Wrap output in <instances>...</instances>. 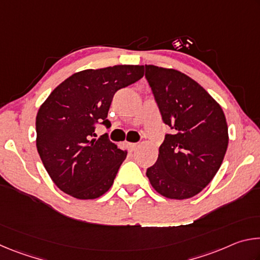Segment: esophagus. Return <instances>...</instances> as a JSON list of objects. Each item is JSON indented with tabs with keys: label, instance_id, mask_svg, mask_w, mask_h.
<instances>
[{
	"label": "esophagus",
	"instance_id": "esophagus-1",
	"mask_svg": "<svg viewBox=\"0 0 260 260\" xmlns=\"http://www.w3.org/2000/svg\"><path fill=\"white\" fill-rule=\"evenodd\" d=\"M126 146L128 147L131 150H134V149L138 147V143H132V142H126Z\"/></svg>",
	"mask_w": 260,
	"mask_h": 260
}]
</instances>
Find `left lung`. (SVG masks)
Returning a JSON list of instances; mask_svg holds the SVG:
<instances>
[{
    "mask_svg": "<svg viewBox=\"0 0 260 260\" xmlns=\"http://www.w3.org/2000/svg\"><path fill=\"white\" fill-rule=\"evenodd\" d=\"M144 68L161 119L173 131L165 135L147 177L167 199H190L221 166L228 147L226 117L212 96L186 74L155 65Z\"/></svg>",
    "mask_w": 260,
    "mask_h": 260,
    "instance_id": "8db88e82",
    "label": "left lung"
}]
</instances>
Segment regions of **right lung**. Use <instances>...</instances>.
Returning a JSON list of instances; mask_svg holds the SVG:
<instances>
[{"mask_svg": "<svg viewBox=\"0 0 260 260\" xmlns=\"http://www.w3.org/2000/svg\"><path fill=\"white\" fill-rule=\"evenodd\" d=\"M143 65H116L72 74L48 96L37 114V148L48 174L61 191L94 200L111 188L127 151L95 125L107 117L117 90L143 77Z\"/></svg>", "mask_w": 260, "mask_h": 260, "instance_id": "1", "label": "right lung"}]
</instances>
